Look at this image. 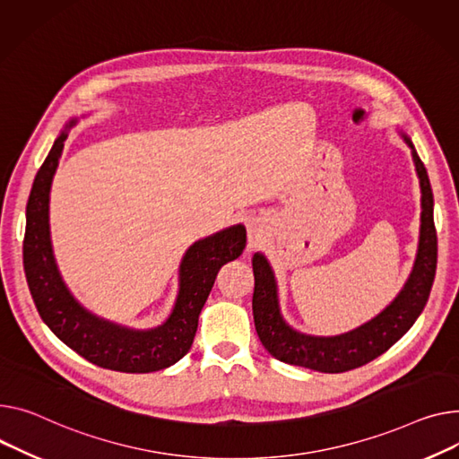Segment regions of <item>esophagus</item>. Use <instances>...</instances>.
Instances as JSON below:
<instances>
[{
  "label": "esophagus",
  "mask_w": 459,
  "mask_h": 459,
  "mask_svg": "<svg viewBox=\"0 0 459 459\" xmlns=\"http://www.w3.org/2000/svg\"><path fill=\"white\" fill-rule=\"evenodd\" d=\"M260 238H262V229L258 225H251V229H249V241L253 243V246H256V243L260 241Z\"/></svg>",
  "instance_id": "34e87169"
}]
</instances>
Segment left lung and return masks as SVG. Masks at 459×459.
I'll return each instance as SVG.
<instances>
[{
  "instance_id": "8db88e82",
  "label": "left lung",
  "mask_w": 459,
  "mask_h": 459,
  "mask_svg": "<svg viewBox=\"0 0 459 459\" xmlns=\"http://www.w3.org/2000/svg\"><path fill=\"white\" fill-rule=\"evenodd\" d=\"M415 168L422 190L420 241L413 273L389 307L359 328L335 338H314L291 330L281 317L277 284L273 271L262 255L253 256L255 293L253 316L262 345L281 361L319 373H345L373 361L399 342L411 328L429 302L437 267V232L434 225V194L429 173L410 138Z\"/></svg>"
}]
</instances>
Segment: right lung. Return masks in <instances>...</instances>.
I'll list each match as a JSON object with an SVG mask.
<instances>
[{
	"label": "right lung",
	"instance_id": "obj_1",
	"mask_svg": "<svg viewBox=\"0 0 459 459\" xmlns=\"http://www.w3.org/2000/svg\"><path fill=\"white\" fill-rule=\"evenodd\" d=\"M74 126V121H70ZM68 134H60L40 166L25 210L23 269L42 321L60 342L103 369L152 373L185 356L216 274L246 249V227L234 225L195 241L180 264V290L169 319L152 330H129L86 312L56 271L49 241V188Z\"/></svg>",
	"mask_w": 459,
	"mask_h": 459
}]
</instances>
